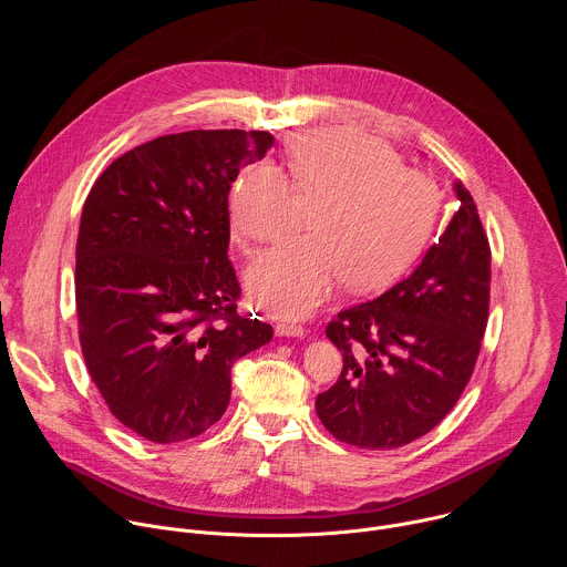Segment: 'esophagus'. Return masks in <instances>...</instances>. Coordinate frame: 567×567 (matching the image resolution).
<instances>
[{"label":"esophagus","mask_w":567,"mask_h":567,"mask_svg":"<svg viewBox=\"0 0 567 567\" xmlns=\"http://www.w3.org/2000/svg\"><path fill=\"white\" fill-rule=\"evenodd\" d=\"M276 334L278 337H296V339H302L307 332L302 326H296V322H278L276 326Z\"/></svg>","instance_id":"obj_1"}]
</instances>
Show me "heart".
Wrapping results in <instances>:
<instances>
[{
    "instance_id": "b5f03b06",
    "label": "heart",
    "mask_w": 567,
    "mask_h": 567,
    "mask_svg": "<svg viewBox=\"0 0 567 567\" xmlns=\"http://www.w3.org/2000/svg\"><path fill=\"white\" fill-rule=\"evenodd\" d=\"M287 175L258 164L239 177L230 224L237 245L256 254L285 237L313 206L309 235L285 241L247 274L251 300L271 316L298 318L343 282L372 291L392 282L424 249L437 215V190L403 171L396 154L359 132L302 134L285 158Z\"/></svg>"
}]
</instances>
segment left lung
Wrapping results in <instances>:
<instances>
[{
	"label": "left lung",
	"mask_w": 567,
	"mask_h": 567,
	"mask_svg": "<svg viewBox=\"0 0 567 567\" xmlns=\"http://www.w3.org/2000/svg\"><path fill=\"white\" fill-rule=\"evenodd\" d=\"M453 190L460 208L420 265L326 330L343 370L316 396V413L346 444H411L451 413L471 379L487 330L492 251L471 193L462 182Z\"/></svg>",
	"instance_id": "left-lung-1"
}]
</instances>
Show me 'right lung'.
Here are the masks:
<instances>
[{"mask_svg":"<svg viewBox=\"0 0 567 567\" xmlns=\"http://www.w3.org/2000/svg\"><path fill=\"white\" fill-rule=\"evenodd\" d=\"M271 145L258 130L158 136L118 156L83 206L80 348L112 415L154 444L210 429L230 401L233 363L274 339L237 313L228 260L230 184Z\"/></svg>","mask_w":567,"mask_h":567,"instance_id":"1","label":"right lung"}]
</instances>
